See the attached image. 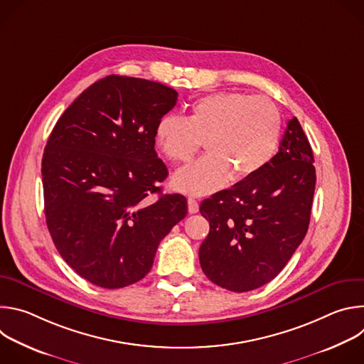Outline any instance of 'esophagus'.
Instances as JSON below:
<instances>
[{"label":"esophagus","mask_w":364,"mask_h":364,"mask_svg":"<svg viewBox=\"0 0 364 364\" xmlns=\"http://www.w3.org/2000/svg\"><path fill=\"white\" fill-rule=\"evenodd\" d=\"M188 212L190 213L198 212V201L194 197H188Z\"/></svg>","instance_id":"34e87169"}]
</instances>
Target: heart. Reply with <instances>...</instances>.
<instances>
[{
  "label": "heart",
  "instance_id": "1",
  "mask_svg": "<svg viewBox=\"0 0 364 364\" xmlns=\"http://www.w3.org/2000/svg\"><path fill=\"white\" fill-rule=\"evenodd\" d=\"M282 119L267 96L240 92L210 93L196 100L187 119L166 115L155 127V142L176 164L188 163L203 146L210 152L180 170L176 186L203 196L265 168L278 149Z\"/></svg>",
  "mask_w": 364,
  "mask_h": 364
}]
</instances>
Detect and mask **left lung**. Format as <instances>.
Instances as JSON below:
<instances>
[{
  "label": "left lung",
  "mask_w": 364,
  "mask_h": 364,
  "mask_svg": "<svg viewBox=\"0 0 364 364\" xmlns=\"http://www.w3.org/2000/svg\"><path fill=\"white\" fill-rule=\"evenodd\" d=\"M314 155L296 118L259 173L200 204L210 230L198 257L213 284L246 292L272 281L306 235L316 190Z\"/></svg>",
  "instance_id": "obj_1"
}]
</instances>
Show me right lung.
<instances>
[{"mask_svg": "<svg viewBox=\"0 0 364 364\" xmlns=\"http://www.w3.org/2000/svg\"><path fill=\"white\" fill-rule=\"evenodd\" d=\"M177 95L159 82L111 75L83 90L48 136L46 223L66 264L93 285L117 289L142 279L187 215L184 196L161 193L168 170L154 149L155 127Z\"/></svg>", "mask_w": 364, "mask_h": 364, "instance_id": "1", "label": "right lung"}]
</instances>
